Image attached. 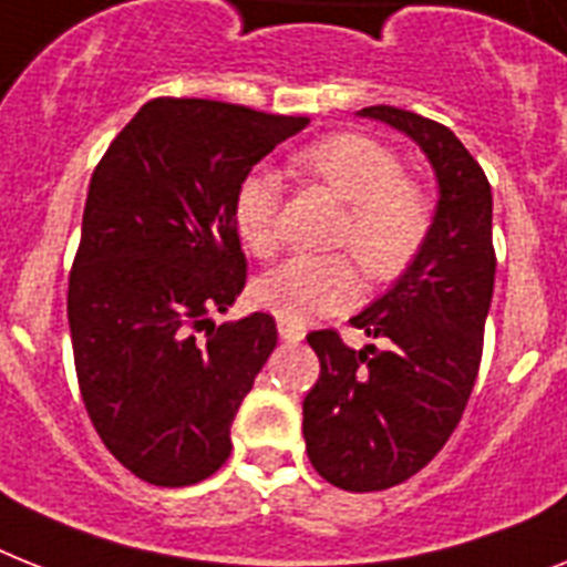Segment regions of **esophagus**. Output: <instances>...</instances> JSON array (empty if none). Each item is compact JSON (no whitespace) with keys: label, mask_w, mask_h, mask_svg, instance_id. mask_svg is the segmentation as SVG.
Returning <instances> with one entry per match:
<instances>
[{"label":"esophagus","mask_w":567,"mask_h":567,"mask_svg":"<svg viewBox=\"0 0 567 567\" xmlns=\"http://www.w3.org/2000/svg\"><path fill=\"white\" fill-rule=\"evenodd\" d=\"M278 333L280 339L289 341V344H298V341L307 336V330H303L301 324H295V321H284V318H278Z\"/></svg>","instance_id":"obj_1"}]
</instances>
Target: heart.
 Masks as SVG:
<instances>
[{
	"label": "heart",
	"instance_id": "b5f03b06",
	"mask_svg": "<svg viewBox=\"0 0 567 567\" xmlns=\"http://www.w3.org/2000/svg\"><path fill=\"white\" fill-rule=\"evenodd\" d=\"M289 167L301 179L321 182L344 203L333 246L353 251L368 278L388 284L409 272L432 234V199L420 179L402 171L394 150L371 135L336 133L298 150ZM280 205L284 185L266 167L246 173L234 190V228L251 255L278 251ZM255 295L260 307L301 324L357 303L359 275L344 251L298 255L266 275Z\"/></svg>",
	"mask_w": 567,
	"mask_h": 567
}]
</instances>
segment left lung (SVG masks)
Listing matches in <instances>:
<instances>
[{
	"label": "left lung",
	"mask_w": 567,
	"mask_h": 567,
	"mask_svg": "<svg viewBox=\"0 0 567 567\" xmlns=\"http://www.w3.org/2000/svg\"><path fill=\"white\" fill-rule=\"evenodd\" d=\"M362 115L423 147L441 185L432 234L396 287L350 324L385 350L348 348L336 330L307 336L321 373L303 396V441L316 472L348 493H377L432 461L463 417L484 353L495 284L493 190L449 126L396 106Z\"/></svg>",
	"instance_id": "obj_1"
}]
</instances>
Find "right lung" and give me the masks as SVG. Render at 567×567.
Returning a JSON list of instances; mask_svg holds the SVG:
<instances>
[{"label": "right lung", "instance_id": "obj_1", "mask_svg": "<svg viewBox=\"0 0 567 567\" xmlns=\"http://www.w3.org/2000/svg\"><path fill=\"white\" fill-rule=\"evenodd\" d=\"M307 124L153 97L92 173L69 272L74 371L97 437L135 478L188 486L231 455L234 414L278 344L269 312L210 324L246 287L231 199Z\"/></svg>", "mask_w": 567, "mask_h": 567}]
</instances>
